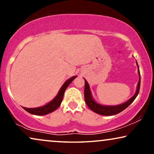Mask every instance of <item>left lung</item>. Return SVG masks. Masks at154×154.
<instances>
[{
    "label": "left lung",
    "instance_id": "1",
    "mask_svg": "<svg viewBox=\"0 0 154 154\" xmlns=\"http://www.w3.org/2000/svg\"><path fill=\"white\" fill-rule=\"evenodd\" d=\"M138 66V64H137ZM138 72L139 75H140V80H139L137 88V91L134 96L130 99L127 102L123 103V104L117 105V106H103V105L99 104L97 103L94 102L92 97L91 95V92H90L89 85L88 82L85 80V90H84V97H85V102L88 106L89 107L90 110L94 111V113H98V114L103 115V116H113L116 115L117 113H121L124 109H125L128 106H129L130 104L133 102V101L135 100L137 96L138 95L139 92H140V73L139 70L138 66Z\"/></svg>",
    "mask_w": 154,
    "mask_h": 154
}]
</instances>
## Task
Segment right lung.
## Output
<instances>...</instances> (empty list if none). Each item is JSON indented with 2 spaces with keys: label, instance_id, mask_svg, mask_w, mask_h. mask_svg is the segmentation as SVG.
<instances>
[{
  "label": "right lung",
  "instance_id": "right-lung-1",
  "mask_svg": "<svg viewBox=\"0 0 154 154\" xmlns=\"http://www.w3.org/2000/svg\"><path fill=\"white\" fill-rule=\"evenodd\" d=\"M75 78H76V76H73L72 78H71V79H69V80H67V81L64 83V85H62V87L61 88V89L60 90V91H59V93L57 94V95L56 96V97L54 98L53 100L51 101V102L48 103V104L45 105V106L42 107H38V108H32V109L23 107V109H24L25 111H26L27 112H29V113L37 115V116L46 115L48 114V113H50L52 112V111H55L56 109L60 106L61 103L62 102L63 97H64L65 90H66L69 84H70L71 82L75 79Z\"/></svg>",
  "mask_w": 154,
  "mask_h": 154
}]
</instances>
